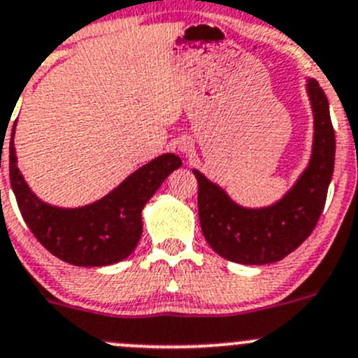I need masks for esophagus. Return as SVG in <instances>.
Listing matches in <instances>:
<instances>
[{
	"instance_id": "esophagus-1",
	"label": "esophagus",
	"mask_w": 358,
	"mask_h": 358,
	"mask_svg": "<svg viewBox=\"0 0 358 358\" xmlns=\"http://www.w3.org/2000/svg\"><path fill=\"white\" fill-rule=\"evenodd\" d=\"M180 149H182V152H189V150L192 149V145H190V143L187 142V143H182V145H180Z\"/></svg>"
}]
</instances>
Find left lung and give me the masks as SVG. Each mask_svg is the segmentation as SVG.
Here are the masks:
<instances>
[{"instance_id":"obj_1","label":"left lung","mask_w":358,"mask_h":358,"mask_svg":"<svg viewBox=\"0 0 358 358\" xmlns=\"http://www.w3.org/2000/svg\"><path fill=\"white\" fill-rule=\"evenodd\" d=\"M313 110L308 166L282 199L266 208H244L220 185L192 169L199 183L197 204L202 234L213 251L243 265H268L286 258L312 234L322 215L334 171L336 138L329 102L315 79L306 81Z\"/></svg>"}]
</instances>
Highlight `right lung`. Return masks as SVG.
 <instances>
[{"label":"right lung","mask_w":358,"mask_h":358,"mask_svg":"<svg viewBox=\"0 0 358 358\" xmlns=\"http://www.w3.org/2000/svg\"><path fill=\"white\" fill-rule=\"evenodd\" d=\"M15 124L10 140V182L24 222L53 256L76 266H106L128 258L142 236V209L169 173L182 166L175 154L143 164L112 192L81 208L43 202L17 166Z\"/></svg>","instance_id":"add662e5"}]
</instances>
